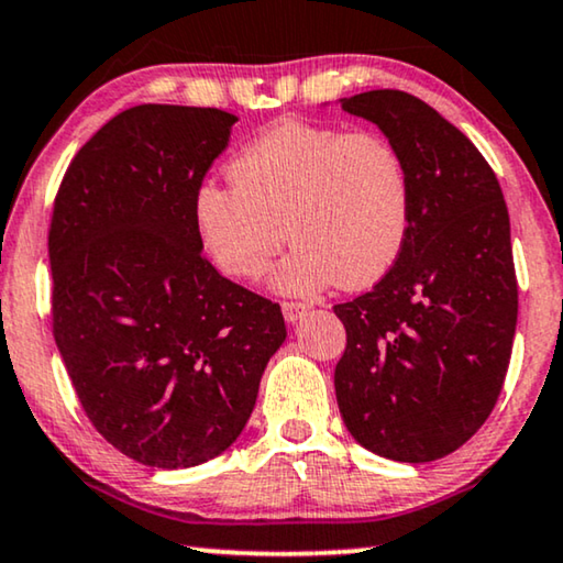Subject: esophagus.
<instances>
[{"instance_id":"1","label":"esophagus","mask_w":563,"mask_h":563,"mask_svg":"<svg viewBox=\"0 0 563 563\" xmlns=\"http://www.w3.org/2000/svg\"><path fill=\"white\" fill-rule=\"evenodd\" d=\"M307 305L305 301H282V312H284V320L287 322H297L301 314L307 312Z\"/></svg>"}]
</instances>
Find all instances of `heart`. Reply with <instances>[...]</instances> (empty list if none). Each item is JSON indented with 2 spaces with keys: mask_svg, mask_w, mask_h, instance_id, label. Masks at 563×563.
<instances>
[{
  "mask_svg": "<svg viewBox=\"0 0 563 563\" xmlns=\"http://www.w3.org/2000/svg\"><path fill=\"white\" fill-rule=\"evenodd\" d=\"M228 180L198 187L192 218L210 262L233 279H258L289 235L279 289H365L409 235V167L373 129L279 121L235 154Z\"/></svg>",
  "mask_w": 563,
  "mask_h": 563,
  "instance_id": "b5f03b06",
  "label": "heart"
}]
</instances>
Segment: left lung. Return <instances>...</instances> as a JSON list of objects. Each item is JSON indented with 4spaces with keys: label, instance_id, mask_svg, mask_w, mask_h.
Returning a JSON list of instances; mask_svg holds the SVG:
<instances>
[{
    "label": "left lung",
    "instance_id": "left-lung-1",
    "mask_svg": "<svg viewBox=\"0 0 563 563\" xmlns=\"http://www.w3.org/2000/svg\"><path fill=\"white\" fill-rule=\"evenodd\" d=\"M342 109L404 154L411 223L376 287L332 307L347 332L338 406L365 450L431 462L483 427L508 373L518 320L508 206L477 146L417 96L383 88Z\"/></svg>",
    "mask_w": 563,
    "mask_h": 563
}]
</instances>
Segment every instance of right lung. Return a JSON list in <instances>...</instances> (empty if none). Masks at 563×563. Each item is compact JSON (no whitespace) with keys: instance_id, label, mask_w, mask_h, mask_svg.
Here are the masks:
<instances>
[{"instance_id":"obj_1","label":"right lung","mask_w":563,"mask_h":563,"mask_svg":"<svg viewBox=\"0 0 563 563\" xmlns=\"http://www.w3.org/2000/svg\"><path fill=\"white\" fill-rule=\"evenodd\" d=\"M235 117L142 103L103 124L53 202V335L86 417L146 467L228 450L287 338L282 307L200 254L192 198Z\"/></svg>"}]
</instances>
